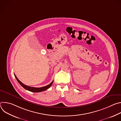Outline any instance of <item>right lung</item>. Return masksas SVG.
Listing matches in <instances>:
<instances>
[{"label":"right lung","mask_w":121,"mask_h":121,"mask_svg":"<svg viewBox=\"0 0 121 121\" xmlns=\"http://www.w3.org/2000/svg\"><path fill=\"white\" fill-rule=\"evenodd\" d=\"M14 76L17 79V80L18 81V82L20 83V84L22 86V87L24 88L25 90H27V91H31V92H42V91H44L46 90H47L48 89H49L51 85H52L53 83V81L50 84L46 86H44V87H41V88H34V87H30V86H27V85H24V84H23L21 81H20L18 78H17V77L16 76V75L14 74Z\"/></svg>","instance_id":"add662e5"}]
</instances>
